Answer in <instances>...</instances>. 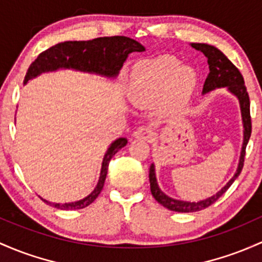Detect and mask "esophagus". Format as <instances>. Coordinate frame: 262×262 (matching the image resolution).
Here are the masks:
<instances>
[{"label": "esophagus", "mask_w": 262, "mask_h": 262, "mask_svg": "<svg viewBox=\"0 0 262 262\" xmlns=\"http://www.w3.org/2000/svg\"><path fill=\"white\" fill-rule=\"evenodd\" d=\"M154 136V132L151 130V128L149 126H139L136 132H134V137L137 139H143V140H150Z\"/></svg>", "instance_id": "obj_1"}]
</instances>
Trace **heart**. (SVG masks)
I'll list each match as a JSON object with an SVG mask.
<instances>
[{
  "mask_svg": "<svg viewBox=\"0 0 262 262\" xmlns=\"http://www.w3.org/2000/svg\"><path fill=\"white\" fill-rule=\"evenodd\" d=\"M194 85V72L180 67L179 59L166 54L136 66L132 98L139 107H151L164 100L168 107L177 108L190 97Z\"/></svg>",
  "mask_w": 262,
  "mask_h": 262,
  "instance_id": "1",
  "label": "heart"
}]
</instances>
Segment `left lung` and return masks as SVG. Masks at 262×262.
<instances>
[{
	"mask_svg": "<svg viewBox=\"0 0 262 262\" xmlns=\"http://www.w3.org/2000/svg\"><path fill=\"white\" fill-rule=\"evenodd\" d=\"M191 47L203 52V53L205 54L206 58H208V64L210 72H209L208 78L205 79V83H204L203 93H208V92H210L215 88L228 87L229 91L231 92V93H234L235 96L237 97L238 102H240L241 114H243V122L245 130H244L243 150H241L240 162H238L236 173H235L234 177L231 178V180H230L219 192L212 195L209 199L198 201V203H190V201L175 200L169 198L168 195L164 194V192L159 189V186H158L157 179H155L154 165L151 164L150 170H149V182H150V191L151 194H153L154 199L159 204H162L164 208L178 212H194L204 210V209L212 205L224 192L228 190L230 186H231V184L235 182V179L240 175L241 170H243L244 162H245L246 145H248L250 136H251L250 98L248 91H246V85L245 82H244L243 74H241L240 71L235 67V64H232V62L230 61L228 57H226L223 52L217 50L216 47H214V46L205 45V43H191Z\"/></svg>",
	"mask_w": 262,
	"mask_h": 262,
	"instance_id": "1",
	"label": "left lung"
}]
</instances>
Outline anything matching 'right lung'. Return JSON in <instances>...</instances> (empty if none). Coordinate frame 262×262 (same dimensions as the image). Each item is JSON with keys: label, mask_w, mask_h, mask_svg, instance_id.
<instances>
[{"label": "right lung", "mask_w": 262, "mask_h": 262, "mask_svg": "<svg viewBox=\"0 0 262 262\" xmlns=\"http://www.w3.org/2000/svg\"><path fill=\"white\" fill-rule=\"evenodd\" d=\"M143 51H145V48L140 43L125 36L99 37L91 41L62 42L43 51L34 59L26 73L25 83L43 72L56 71L58 68H73L77 71L116 77L120 68L123 67V63L129 53ZM126 143L128 140L125 138H119L116 142L112 143L103 159L99 182L96 189L87 198L68 204H54L45 199L42 200L61 210H78V209L91 205L98 198L104 186L109 162L119 149L126 145Z\"/></svg>", "instance_id": "obj_1"}]
</instances>
